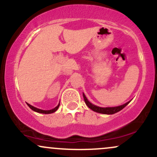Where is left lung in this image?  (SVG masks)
<instances>
[{
    "label": "left lung",
    "mask_w": 157,
    "mask_h": 157,
    "mask_svg": "<svg viewBox=\"0 0 157 157\" xmlns=\"http://www.w3.org/2000/svg\"><path fill=\"white\" fill-rule=\"evenodd\" d=\"M82 95H83L85 102H86V104L87 105V106L90 109H91L92 111H95V112L104 113V114H113V113L118 112V111H121L122 109H123L124 108H125V106L127 105L129 102H130V101H129V102H126V103H125V104H123V105H120V106H117V107L101 108V107H99V106L93 105L92 103H91V102L88 100V99L86 98V95H85L83 93H82Z\"/></svg>",
    "instance_id": "obj_1"
}]
</instances>
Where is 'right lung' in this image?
Instances as JSON below:
<instances>
[{"mask_svg":"<svg viewBox=\"0 0 157 157\" xmlns=\"http://www.w3.org/2000/svg\"><path fill=\"white\" fill-rule=\"evenodd\" d=\"M27 105H28V106L30 108V109H31L32 110H33L34 111H36V112H37V113H46H46H52L55 112V111H57V109H58L59 106H60V103H59L58 105H57V106H56L55 109H52V110H47V111H45V110H41V109H37V108L34 107V106L31 105H30V104H29V103H27Z\"/></svg>","mask_w":157,"mask_h":157,"instance_id":"1","label":"right lung"}]
</instances>
